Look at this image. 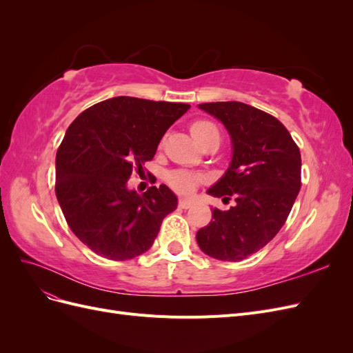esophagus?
<instances>
[{
  "label": "esophagus",
  "instance_id": "34e87169",
  "mask_svg": "<svg viewBox=\"0 0 353 353\" xmlns=\"http://www.w3.org/2000/svg\"><path fill=\"white\" fill-rule=\"evenodd\" d=\"M178 206L181 209H190L191 206H193V201L188 200V199H179L178 200Z\"/></svg>",
  "mask_w": 353,
  "mask_h": 353
}]
</instances>
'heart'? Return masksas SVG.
<instances>
[{
  "label": "heart",
  "mask_w": 353,
  "mask_h": 353,
  "mask_svg": "<svg viewBox=\"0 0 353 353\" xmlns=\"http://www.w3.org/2000/svg\"><path fill=\"white\" fill-rule=\"evenodd\" d=\"M191 134H193L194 140L203 147L208 143L216 141L219 143L221 140V132L218 130V126L210 122V121H196L190 128ZM199 176L193 172H188V170H174L168 175V183L174 190H176L178 193H190L191 190L194 188L197 184Z\"/></svg>",
  "instance_id": "obj_1"
}]
</instances>
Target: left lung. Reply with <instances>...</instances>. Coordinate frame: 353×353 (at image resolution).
<instances>
[{
    "label": "left lung",
    "instance_id": "left-lung-1",
    "mask_svg": "<svg viewBox=\"0 0 353 353\" xmlns=\"http://www.w3.org/2000/svg\"><path fill=\"white\" fill-rule=\"evenodd\" d=\"M230 134L228 169L208 193L236 197L228 210H212L197 231L201 252L239 262L261 250L281 230L301 190V152L285 126L274 116L240 101L199 104Z\"/></svg>",
    "mask_w": 353,
    "mask_h": 353
}]
</instances>
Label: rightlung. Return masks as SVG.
<instances>
[{
	"label": "right lung",
	"instance_id": "add662e5",
	"mask_svg": "<svg viewBox=\"0 0 353 353\" xmlns=\"http://www.w3.org/2000/svg\"><path fill=\"white\" fill-rule=\"evenodd\" d=\"M190 104L113 97L82 112L56 156V196L68 225L103 258L126 261L152 248L178 206L165 184L138 194L128 179L156 154Z\"/></svg>",
	"mask_w": 353,
	"mask_h": 353
}]
</instances>
